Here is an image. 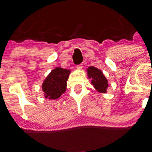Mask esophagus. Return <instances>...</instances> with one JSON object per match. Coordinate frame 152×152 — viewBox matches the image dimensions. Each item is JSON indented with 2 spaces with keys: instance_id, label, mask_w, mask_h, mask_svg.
Segmentation results:
<instances>
[{
  "instance_id": "34e87169",
  "label": "esophagus",
  "mask_w": 152,
  "mask_h": 152,
  "mask_svg": "<svg viewBox=\"0 0 152 152\" xmlns=\"http://www.w3.org/2000/svg\"><path fill=\"white\" fill-rule=\"evenodd\" d=\"M82 66H83V65H82V64H80V65H77L76 67H77V69H81V68H82Z\"/></svg>"
}]
</instances>
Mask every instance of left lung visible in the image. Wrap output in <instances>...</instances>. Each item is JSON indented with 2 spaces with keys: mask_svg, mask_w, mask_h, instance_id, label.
Returning <instances> with one entry per match:
<instances>
[{
  "mask_svg": "<svg viewBox=\"0 0 152 152\" xmlns=\"http://www.w3.org/2000/svg\"><path fill=\"white\" fill-rule=\"evenodd\" d=\"M87 74L89 77L92 78V84L97 91L101 92H106L107 87V81L105 76L102 75V72L96 67L90 66L87 69Z\"/></svg>",
  "mask_w": 152,
  "mask_h": 152,
  "instance_id": "obj_1",
  "label": "left lung"
}]
</instances>
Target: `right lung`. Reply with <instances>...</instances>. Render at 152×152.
Here are the masks:
<instances>
[{
	"mask_svg": "<svg viewBox=\"0 0 152 152\" xmlns=\"http://www.w3.org/2000/svg\"><path fill=\"white\" fill-rule=\"evenodd\" d=\"M71 71L67 69L55 68L51 71L43 83V91L45 93V97L50 99H56L60 95L66 92V81Z\"/></svg>",
	"mask_w": 152,
	"mask_h": 152,
	"instance_id": "1",
	"label": "right lung"
}]
</instances>
